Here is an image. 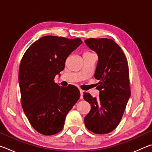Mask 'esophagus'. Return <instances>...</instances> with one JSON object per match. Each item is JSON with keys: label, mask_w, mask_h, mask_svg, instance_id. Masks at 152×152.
<instances>
[{"label": "esophagus", "mask_w": 152, "mask_h": 152, "mask_svg": "<svg viewBox=\"0 0 152 152\" xmlns=\"http://www.w3.org/2000/svg\"><path fill=\"white\" fill-rule=\"evenodd\" d=\"M80 99H83V93H84V91H82V90H80Z\"/></svg>", "instance_id": "1"}]
</instances>
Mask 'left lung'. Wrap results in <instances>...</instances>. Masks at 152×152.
Wrapping results in <instances>:
<instances>
[{
    "mask_svg": "<svg viewBox=\"0 0 152 152\" xmlns=\"http://www.w3.org/2000/svg\"><path fill=\"white\" fill-rule=\"evenodd\" d=\"M84 42L99 56L94 78L99 80L96 89L100 91L98 99L84 92V99L91 106L84 123L91 132L106 134L119 124L131 95L127 60L112 39L89 38Z\"/></svg>",
    "mask_w": 152,
    "mask_h": 152,
    "instance_id": "8db88e82",
    "label": "left lung"
}]
</instances>
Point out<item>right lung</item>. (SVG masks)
<instances>
[{"label":"right lung","instance_id":"1","mask_svg":"<svg viewBox=\"0 0 152 152\" xmlns=\"http://www.w3.org/2000/svg\"><path fill=\"white\" fill-rule=\"evenodd\" d=\"M82 43L80 38L44 36L23 56L19 70L21 105L30 124L41 134L61 132L66 115L78 101L80 94L76 86H60L54 78Z\"/></svg>","mask_w":152,"mask_h":152}]
</instances>
